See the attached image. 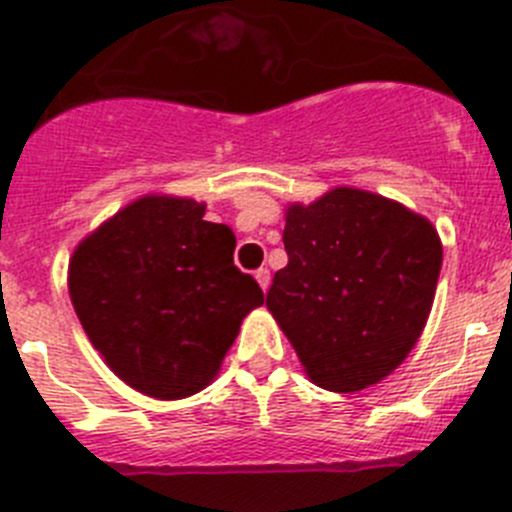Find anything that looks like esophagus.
Returning a JSON list of instances; mask_svg holds the SVG:
<instances>
[{
	"instance_id": "1",
	"label": "esophagus",
	"mask_w": 512,
	"mask_h": 512,
	"mask_svg": "<svg viewBox=\"0 0 512 512\" xmlns=\"http://www.w3.org/2000/svg\"><path fill=\"white\" fill-rule=\"evenodd\" d=\"M255 280L260 283L262 290H267L270 288V270H267V267H260V270L255 272Z\"/></svg>"
}]
</instances>
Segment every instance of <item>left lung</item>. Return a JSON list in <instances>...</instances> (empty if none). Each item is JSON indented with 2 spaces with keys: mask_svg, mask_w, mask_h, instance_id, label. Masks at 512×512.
<instances>
[{
  "mask_svg": "<svg viewBox=\"0 0 512 512\" xmlns=\"http://www.w3.org/2000/svg\"><path fill=\"white\" fill-rule=\"evenodd\" d=\"M288 265L267 308L323 389L361 391L407 358L432 310L442 242L401 204L361 189L293 204L283 232Z\"/></svg>",
  "mask_w": 512,
  "mask_h": 512,
  "instance_id": "1",
  "label": "left lung"
}]
</instances>
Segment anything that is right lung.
Returning a JSON list of instances; mask_svg holds the SVG:
<instances>
[{
    "label": "right lung",
    "instance_id": "1",
    "mask_svg": "<svg viewBox=\"0 0 512 512\" xmlns=\"http://www.w3.org/2000/svg\"><path fill=\"white\" fill-rule=\"evenodd\" d=\"M232 255V229L174 197L138 199L80 242L70 300L113 374L156 399L204 389L265 300Z\"/></svg>",
    "mask_w": 512,
    "mask_h": 512
}]
</instances>
